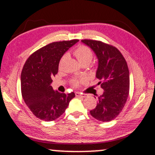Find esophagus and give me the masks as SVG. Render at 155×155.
<instances>
[{"instance_id": "obj_1", "label": "esophagus", "mask_w": 155, "mask_h": 155, "mask_svg": "<svg viewBox=\"0 0 155 155\" xmlns=\"http://www.w3.org/2000/svg\"><path fill=\"white\" fill-rule=\"evenodd\" d=\"M75 95H76V96H80V97H82V98L86 97L85 94H81V93H79V92H76V93H75Z\"/></svg>"}]
</instances>
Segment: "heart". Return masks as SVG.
Masks as SVG:
<instances>
[{"label": "heart", "mask_w": 155, "mask_h": 155, "mask_svg": "<svg viewBox=\"0 0 155 155\" xmlns=\"http://www.w3.org/2000/svg\"><path fill=\"white\" fill-rule=\"evenodd\" d=\"M74 54L81 64L84 63L89 64L93 57V54L91 48L84 45H80L76 47L74 51ZM63 59L64 57L62 59ZM80 81H81L79 79H75L71 80V84H72V85L76 87L79 85Z\"/></svg>", "instance_id": "1"}]
</instances>
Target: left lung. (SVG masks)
Wrapping results in <instances>:
<instances>
[{
	"mask_svg": "<svg viewBox=\"0 0 155 155\" xmlns=\"http://www.w3.org/2000/svg\"><path fill=\"white\" fill-rule=\"evenodd\" d=\"M96 54L98 60L96 78L104 89L96 108L90 111L93 118L110 121L122 111L130 93V72L124 57L118 48L101 41L82 40Z\"/></svg>",
	"mask_w": 155,
	"mask_h": 155,
	"instance_id": "1",
	"label": "left lung"
}]
</instances>
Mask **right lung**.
Returning a JSON list of instances; mask_svg holds the SVG:
<instances>
[{
	"mask_svg": "<svg viewBox=\"0 0 155 155\" xmlns=\"http://www.w3.org/2000/svg\"><path fill=\"white\" fill-rule=\"evenodd\" d=\"M79 40L54 42L31 54L21 72V93L25 103L37 117L45 121L58 118L75 97L74 93H61L53 90L52 77L58 73L63 54Z\"/></svg>",
	"mask_w": 155,
	"mask_h": 155,
	"instance_id": "add662e5",
	"label": "right lung"
}]
</instances>
